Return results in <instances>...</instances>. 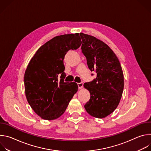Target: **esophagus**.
Here are the masks:
<instances>
[{"label":"esophagus","mask_w":151,"mask_h":151,"mask_svg":"<svg viewBox=\"0 0 151 151\" xmlns=\"http://www.w3.org/2000/svg\"><path fill=\"white\" fill-rule=\"evenodd\" d=\"M83 83L82 82H79V83H78V88L80 90V89H82L83 88Z\"/></svg>","instance_id":"esophagus-1"}]
</instances>
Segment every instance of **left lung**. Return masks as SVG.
Here are the masks:
<instances>
[{"instance_id":"8db88e82","label":"left lung","mask_w":151,"mask_h":151,"mask_svg":"<svg viewBox=\"0 0 151 151\" xmlns=\"http://www.w3.org/2000/svg\"><path fill=\"white\" fill-rule=\"evenodd\" d=\"M80 36L88 67L97 74L92 81L83 84L90 93L84 107L92 116L103 118L112 113L120 101L124 90L122 68L115 54L103 42L83 33Z\"/></svg>"}]
</instances>
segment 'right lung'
I'll use <instances>...</instances> for the list:
<instances>
[{
  "label": "right lung",
  "instance_id": "obj_1",
  "mask_svg": "<svg viewBox=\"0 0 151 151\" xmlns=\"http://www.w3.org/2000/svg\"><path fill=\"white\" fill-rule=\"evenodd\" d=\"M82 44L79 33L57 36L41 46L30 61L24 81L27 101L42 119L53 120L65 112L77 92L76 82H65L63 60Z\"/></svg>",
  "mask_w": 151,
  "mask_h": 151
}]
</instances>
